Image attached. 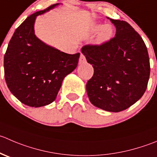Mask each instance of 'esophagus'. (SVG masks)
Returning a JSON list of instances; mask_svg holds the SVG:
<instances>
[{
	"instance_id": "1",
	"label": "esophagus",
	"mask_w": 157,
	"mask_h": 157,
	"mask_svg": "<svg viewBox=\"0 0 157 157\" xmlns=\"http://www.w3.org/2000/svg\"><path fill=\"white\" fill-rule=\"evenodd\" d=\"M86 57H85V56L83 55V54H80V59H79V63H80V64H82V63H86Z\"/></svg>"
}]
</instances>
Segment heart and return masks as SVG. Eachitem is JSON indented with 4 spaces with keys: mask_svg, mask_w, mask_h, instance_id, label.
<instances>
[{
    "mask_svg": "<svg viewBox=\"0 0 157 157\" xmlns=\"http://www.w3.org/2000/svg\"><path fill=\"white\" fill-rule=\"evenodd\" d=\"M100 31L101 32L99 33L97 39V44H100L109 40L111 38V36H112L113 33L112 26L109 25V24H106V25L103 27V24H98L93 27L92 32L94 33H97Z\"/></svg>",
    "mask_w": 157,
    "mask_h": 157,
    "instance_id": "1",
    "label": "heart"
}]
</instances>
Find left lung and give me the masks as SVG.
<instances>
[{
    "mask_svg": "<svg viewBox=\"0 0 157 157\" xmlns=\"http://www.w3.org/2000/svg\"><path fill=\"white\" fill-rule=\"evenodd\" d=\"M109 19L116 27L115 36L100 45H85L81 51L94 71L86 86L90 101L104 110L120 112L145 93L150 59L145 43L131 25Z\"/></svg>",
    "mask_w": 157,
    "mask_h": 157,
    "instance_id": "1",
    "label": "left lung"
}]
</instances>
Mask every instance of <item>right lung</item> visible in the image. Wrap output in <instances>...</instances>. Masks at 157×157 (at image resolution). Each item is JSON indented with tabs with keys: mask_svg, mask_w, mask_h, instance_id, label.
I'll list each match as a JSON object with an SVG mask.
<instances>
[{
	"mask_svg": "<svg viewBox=\"0 0 157 157\" xmlns=\"http://www.w3.org/2000/svg\"><path fill=\"white\" fill-rule=\"evenodd\" d=\"M60 4L29 16L13 33L4 54V77L14 97L27 106L40 107L55 100L64 77L75 70L80 53L68 54L46 44L34 33V23Z\"/></svg>",
	"mask_w": 157,
	"mask_h": 157,
	"instance_id": "1",
	"label": "right lung"
}]
</instances>
